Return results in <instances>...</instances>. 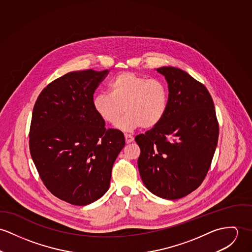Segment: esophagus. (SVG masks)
I'll return each instance as SVG.
<instances>
[{
	"label": "esophagus",
	"instance_id": "obj_1",
	"mask_svg": "<svg viewBox=\"0 0 252 252\" xmlns=\"http://www.w3.org/2000/svg\"><path fill=\"white\" fill-rule=\"evenodd\" d=\"M125 138H126V142L128 144V143H131L133 141V136L130 135V134H125Z\"/></svg>",
	"mask_w": 252,
	"mask_h": 252
}]
</instances>
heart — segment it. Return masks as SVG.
Masks as SVG:
<instances>
[{"label": "heart", "mask_w": 252, "mask_h": 252, "mask_svg": "<svg viewBox=\"0 0 252 252\" xmlns=\"http://www.w3.org/2000/svg\"><path fill=\"white\" fill-rule=\"evenodd\" d=\"M168 99L167 85L161 79L123 72L113 78L108 93L94 96L93 109L108 125H115L126 113L118 125L123 130L149 129L164 118Z\"/></svg>", "instance_id": "b5f03b06"}]
</instances>
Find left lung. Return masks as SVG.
Here are the masks:
<instances>
[{"instance_id": "8db88e82", "label": "left lung", "mask_w": 252, "mask_h": 252, "mask_svg": "<svg viewBox=\"0 0 252 252\" xmlns=\"http://www.w3.org/2000/svg\"><path fill=\"white\" fill-rule=\"evenodd\" d=\"M169 89L166 114L155 127L139 134L138 169L145 187L175 200L200 187L216 152L219 122L207 88L186 71L162 66Z\"/></svg>"}]
</instances>
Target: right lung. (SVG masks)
<instances>
[{"label":"right lung","instance_id":"add662e5","mask_svg":"<svg viewBox=\"0 0 252 252\" xmlns=\"http://www.w3.org/2000/svg\"><path fill=\"white\" fill-rule=\"evenodd\" d=\"M109 70L68 72L39 94L29 146L38 175L59 199L91 204L109 189L112 167L125 147L122 131L105 128L93 109L94 94Z\"/></svg>","mask_w":252,"mask_h":252}]
</instances>
